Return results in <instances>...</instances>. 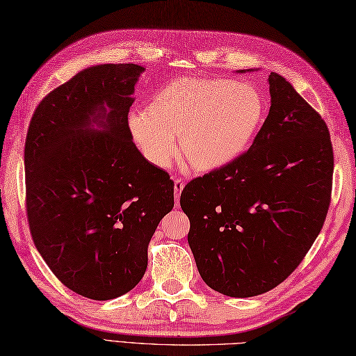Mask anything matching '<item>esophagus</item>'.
I'll return each mask as SVG.
<instances>
[{
  "mask_svg": "<svg viewBox=\"0 0 356 356\" xmlns=\"http://www.w3.org/2000/svg\"><path fill=\"white\" fill-rule=\"evenodd\" d=\"M185 188V182L182 179H176L174 180V193H176V207H179V199H180V193Z\"/></svg>",
  "mask_w": 356,
  "mask_h": 356,
  "instance_id": "esophagus-1",
  "label": "esophagus"
}]
</instances>
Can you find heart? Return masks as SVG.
Returning <instances> with one entry per match:
<instances>
[{"instance_id":"b5f03b06","label":"heart","mask_w":356,"mask_h":356,"mask_svg":"<svg viewBox=\"0 0 356 356\" xmlns=\"http://www.w3.org/2000/svg\"><path fill=\"white\" fill-rule=\"evenodd\" d=\"M264 118L259 90L218 78H177L151 96L147 110L128 118L133 138L148 161L166 168L177 156L195 171L232 163L251 145Z\"/></svg>"}]
</instances>
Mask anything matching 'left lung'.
<instances>
[{
  "label": "left lung",
  "mask_w": 356,
  "mask_h": 356,
  "mask_svg": "<svg viewBox=\"0 0 356 356\" xmlns=\"http://www.w3.org/2000/svg\"><path fill=\"white\" fill-rule=\"evenodd\" d=\"M268 82L269 115L251 148L180 194L200 277L236 298L274 289L297 269L330 203L326 122L283 76L272 72Z\"/></svg>",
  "instance_id": "8db88e82"
}]
</instances>
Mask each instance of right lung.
Returning <instances> with one entry per match:
<instances>
[{
	"label": "right lung",
	"instance_id": "add662e5",
	"mask_svg": "<svg viewBox=\"0 0 356 356\" xmlns=\"http://www.w3.org/2000/svg\"><path fill=\"white\" fill-rule=\"evenodd\" d=\"M138 64L88 67L53 90L30 120L26 207L33 243L82 297L130 292L148 243L174 207V182L134 145L128 111Z\"/></svg>",
	"mask_w": 356,
	"mask_h": 356
}]
</instances>
